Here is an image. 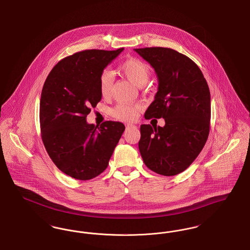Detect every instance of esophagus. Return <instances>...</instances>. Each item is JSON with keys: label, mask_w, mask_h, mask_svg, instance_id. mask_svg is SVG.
Listing matches in <instances>:
<instances>
[{"label": "esophagus", "mask_w": 250, "mask_h": 250, "mask_svg": "<svg viewBox=\"0 0 250 250\" xmlns=\"http://www.w3.org/2000/svg\"><path fill=\"white\" fill-rule=\"evenodd\" d=\"M130 127H133V128H137V126H136V125H131V124H127V125H126V128H130Z\"/></svg>", "instance_id": "esophagus-1"}]
</instances>
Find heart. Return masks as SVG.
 <instances>
[{
  "instance_id": "obj_1",
  "label": "heart",
  "mask_w": 250,
  "mask_h": 250,
  "mask_svg": "<svg viewBox=\"0 0 250 250\" xmlns=\"http://www.w3.org/2000/svg\"><path fill=\"white\" fill-rule=\"evenodd\" d=\"M120 72L130 80L133 83L143 86L148 81L151 75V67L143 60L128 58L120 63ZM113 86V78L110 72L104 70L99 77V92L103 97L111 95ZM141 110L139 104H118L110 109V114L121 121H133L136 119Z\"/></svg>"
}]
</instances>
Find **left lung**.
<instances>
[{
  "instance_id": "obj_1",
  "label": "left lung",
  "mask_w": 250,
  "mask_h": 250,
  "mask_svg": "<svg viewBox=\"0 0 250 250\" xmlns=\"http://www.w3.org/2000/svg\"><path fill=\"white\" fill-rule=\"evenodd\" d=\"M155 69L158 91L145 119L165 125H141L140 153L147 167L164 176L183 172L202 152L210 132V90L199 66L168 48H134Z\"/></svg>"
}]
</instances>
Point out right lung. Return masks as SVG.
Wrapping results in <instances>:
<instances>
[{
	"mask_svg": "<svg viewBox=\"0 0 250 250\" xmlns=\"http://www.w3.org/2000/svg\"><path fill=\"white\" fill-rule=\"evenodd\" d=\"M124 48L86 49L67 56L51 69L44 83L39 109L41 138L49 157L72 178L90 180L108 165L124 124L89 125L86 117L102 95L99 77Z\"/></svg>",
	"mask_w": 250,
	"mask_h": 250,
	"instance_id": "obj_1",
	"label": "right lung"
}]
</instances>
